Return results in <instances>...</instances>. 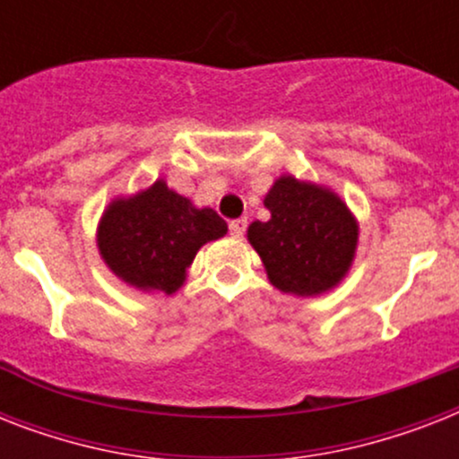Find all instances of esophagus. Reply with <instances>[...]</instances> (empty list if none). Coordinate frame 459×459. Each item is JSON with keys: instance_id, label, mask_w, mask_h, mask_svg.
I'll return each instance as SVG.
<instances>
[{"instance_id": "34e87169", "label": "esophagus", "mask_w": 459, "mask_h": 459, "mask_svg": "<svg viewBox=\"0 0 459 459\" xmlns=\"http://www.w3.org/2000/svg\"><path fill=\"white\" fill-rule=\"evenodd\" d=\"M245 229H247V219H236V221L229 223V230L233 238H243Z\"/></svg>"}]
</instances>
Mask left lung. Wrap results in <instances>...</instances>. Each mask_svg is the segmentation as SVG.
Returning a JSON list of instances; mask_svg holds the SVG:
<instances>
[{"label":"left lung","mask_w":459,"mask_h":459,"mask_svg":"<svg viewBox=\"0 0 459 459\" xmlns=\"http://www.w3.org/2000/svg\"><path fill=\"white\" fill-rule=\"evenodd\" d=\"M269 221H255L247 240L273 288L321 295L345 279L357 250V221L348 204L324 186L281 176L266 193Z\"/></svg>","instance_id":"1"}]
</instances>
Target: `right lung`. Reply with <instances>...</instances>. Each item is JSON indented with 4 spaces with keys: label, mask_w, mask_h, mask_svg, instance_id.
<instances>
[{
    "label": "right lung",
    "mask_w": 459,
    "mask_h": 459,
    "mask_svg": "<svg viewBox=\"0 0 459 459\" xmlns=\"http://www.w3.org/2000/svg\"><path fill=\"white\" fill-rule=\"evenodd\" d=\"M226 230L214 209H197L164 180H154L143 193L109 202L97 226V247L128 286L171 295L186 283L202 245Z\"/></svg>",
    "instance_id": "1"
}]
</instances>
